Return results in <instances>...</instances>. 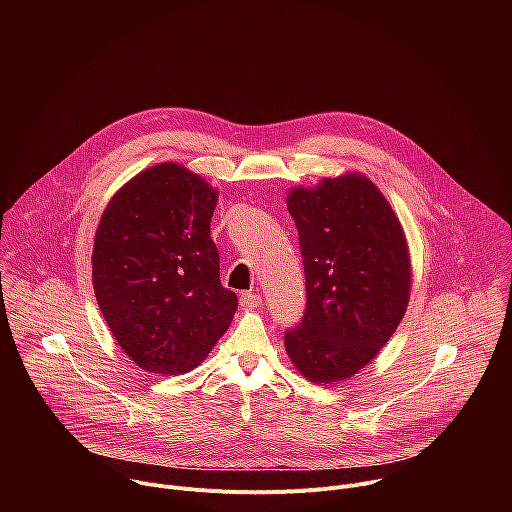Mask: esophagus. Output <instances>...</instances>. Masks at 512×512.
I'll use <instances>...</instances> for the list:
<instances>
[{
    "label": "esophagus",
    "mask_w": 512,
    "mask_h": 512,
    "mask_svg": "<svg viewBox=\"0 0 512 512\" xmlns=\"http://www.w3.org/2000/svg\"><path fill=\"white\" fill-rule=\"evenodd\" d=\"M241 306L243 308H249V310H255V308H259L261 306V296H257V294H253V291H245V294H241Z\"/></svg>",
    "instance_id": "obj_1"
}]
</instances>
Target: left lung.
<instances>
[{"label": "left lung", "instance_id": "obj_1", "mask_svg": "<svg viewBox=\"0 0 512 512\" xmlns=\"http://www.w3.org/2000/svg\"><path fill=\"white\" fill-rule=\"evenodd\" d=\"M287 210L300 235L306 312L283 344L310 381H344L367 367L403 320L411 291L405 233L362 174L294 188Z\"/></svg>", "mask_w": 512, "mask_h": 512}]
</instances>
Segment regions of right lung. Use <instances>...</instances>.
Returning <instances> with one entry per match:
<instances>
[{
    "label": "right lung",
    "instance_id": "add662e5",
    "mask_svg": "<svg viewBox=\"0 0 512 512\" xmlns=\"http://www.w3.org/2000/svg\"><path fill=\"white\" fill-rule=\"evenodd\" d=\"M216 200L198 174L166 162L119 188L99 221L97 304L123 352L150 373L198 367L237 312L210 239Z\"/></svg>",
    "mask_w": 512,
    "mask_h": 512
}]
</instances>
